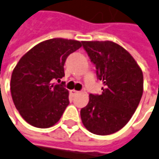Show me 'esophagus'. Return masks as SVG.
<instances>
[{
	"label": "esophagus",
	"mask_w": 159,
	"mask_h": 159,
	"mask_svg": "<svg viewBox=\"0 0 159 159\" xmlns=\"http://www.w3.org/2000/svg\"><path fill=\"white\" fill-rule=\"evenodd\" d=\"M70 93L73 95V96H75V95H76V94H78L79 92L77 91V90H75V89H72V90H70Z\"/></svg>",
	"instance_id": "34e87169"
}]
</instances>
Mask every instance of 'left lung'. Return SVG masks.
<instances>
[{
  "instance_id": "left-lung-1",
  "label": "left lung",
  "mask_w": 159,
  "mask_h": 159,
  "mask_svg": "<svg viewBox=\"0 0 159 159\" xmlns=\"http://www.w3.org/2000/svg\"><path fill=\"white\" fill-rule=\"evenodd\" d=\"M105 85L101 95H89L81 110L84 126L92 134L108 135L123 128L135 112L143 90V72L134 57L112 41H83Z\"/></svg>"
}]
</instances>
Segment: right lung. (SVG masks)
I'll use <instances>...</instances> for the list:
<instances>
[{
  "mask_svg": "<svg viewBox=\"0 0 159 159\" xmlns=\"http://www.w3.org/2000/svg\"><path fill=\"white\" fill-rule=\"evenodd\" d=\"M82 42L51 39L29 49L18 61L11 77V95L22 118L37 128L56 124L69 105V92L53 80L64 76L67 57Z\"/></svg>",
  "mask_w": 159,
  "mask_h": 159,
  "instance_id": "1",
  "label": "right lung"
}]
</instances>
